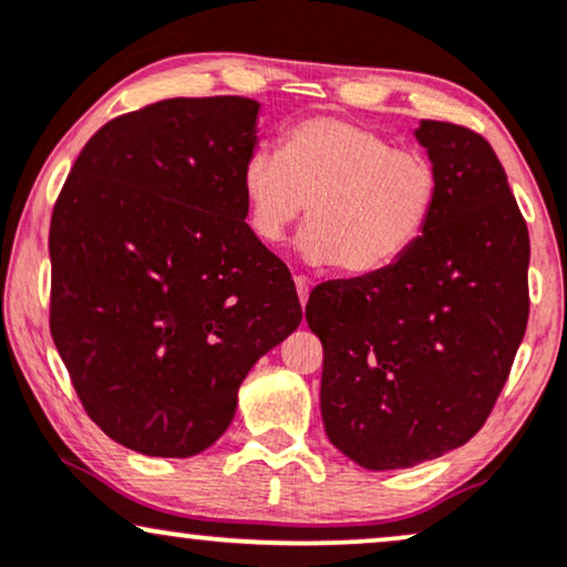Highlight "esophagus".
I'll return each mask as SVG.
<instances>
[{
    "label": "esophagus",
    "instance_id": "34e87169",
    "mask_svg": "<svg viewBox=\"0 0 567 567\" xmlns=\"http://www.w3.org/2000/svg\"><path fill=\"white\" fill-rule=\"evenodd\" d=\"M296 290H298V298H300V306L308 303V279L306 277H296Z\"/></svg>",
    "mask_w": 567,
    "mask_h": 567
}]
</instances>
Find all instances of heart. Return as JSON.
<instances>
[{
  "label": "heart",
  "mask_w": 567,
  "mask_h": 567,
  "mask_svg": "<svg viewBox=\"0 0 567 567\" xmlns=\"http://www.w3.org/2000/svg\"><path fill=\"white\" fill-rule=\"evenodd\" d=\"M437 192L425 155L342 116L298 121L277 155L256 150L240 171L246 223L259 244H282L308 204L300 259L347 275H375L404 259L433 220Z\"/></svg>",
  "instance_id": "b5f03b06"
}]
</instances>
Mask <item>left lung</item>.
Masks as SVG:
<instances>
[{"label":"left lung","instance_id":"obj_1","mask_svg":"<svg viewBox=\"0 0 567 567\" xmlns=\"http://www.w3.org/2000/svg\"><path fill=\"white\" fill-rule=\"evenodd\" d=\"M414 140L437 171L425 236L375 275L313 288L329 441L373 472L410 470L485 425L529 319V230L493 147L446 121Z\"/></svg>","mask_w":567,"mask_h":567}]
</instances>
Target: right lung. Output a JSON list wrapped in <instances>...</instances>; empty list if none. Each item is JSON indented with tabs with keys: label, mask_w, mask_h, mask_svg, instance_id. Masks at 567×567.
<instances>
[{
	"label": "right lung",
	"mask_w": 567,
	"mask_h": 567,
	"mask_svg": "<svg viewBox=\"0 0 567 567\" xmlns=\"http://www.w3.org/2000/svg\"><path fill=\"white\" fill-rule=\"evenodd\" d=\"M256 121L240 95L113 118L51 215L54 344L95 425L137 454L213 446L254 362L303 319L288 267L246 225Z\"/></svg>",
	"instance_id": "1"
}]
</instances>
